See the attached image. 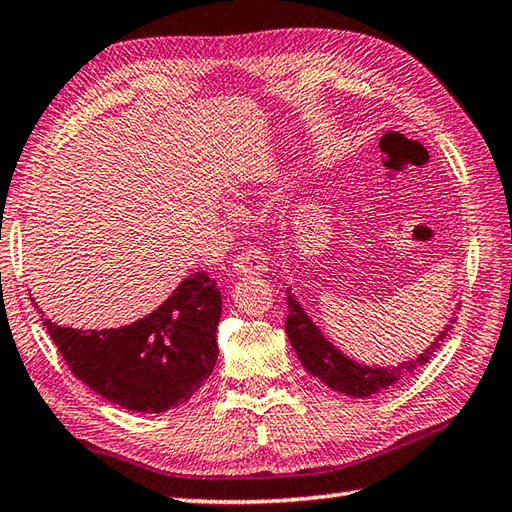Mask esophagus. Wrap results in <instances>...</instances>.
<instances>
[{"mask_svg": "<svg viewBox=\"0 0 512 512\" xmlns=\"http://www.w3.org/2000/svg\"><path fill=\"white\" fill-rule=\"evenodd\" d=\"M268 270L266 257L262 255V250L257 248H242L233 262V273L237 275H262Z\"/></svg>", "mask_w": 512, "mask_h": 512, "instance_id": "34e87169", "label": "esophagus"}]
</instances>
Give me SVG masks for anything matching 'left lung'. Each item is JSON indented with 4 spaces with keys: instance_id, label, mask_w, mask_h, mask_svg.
<instances>
[{
    "instance_id": "obj_1",
    "label": "left lung",
    "mask_w": 512,
    "mask_h": 512,
    "mask_svg": "<svg viewBox=\"0 0 512 512\" xmlns=\"http://www.w3.org/2000/svg\"><path fill=\"white\" fill-rule=\"evenodd\" d=\"M286 295V335L295 348L299 362H302V366L310 375L317 377L319 382H324L328 388L339 390V393H346L350 397H370L379 393V390H388V386L399 382L402 373H413L417 366H424L428 359L435 355L439 344H444L448 330L455 324V319H450V324L439 333L433 346L424 350L415 362L399 364L395 368H370L364 364H357L353 359L339 353V350L322 335V330L313 324V319L306 315V310L299 306L295 295L290 293V290H286Z\"/></svg>"
}]
</instances>
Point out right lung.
<instances>
[{"instance_id":"obj_1","label":"right lung","mask_w":512,"mask_h":512,"mask_svg":"<svg viewBox=\"0 0 512 512\" xmlns=\"http://www.w3.org/2000/svg\"><path fill=\"white\" fill-rule=\"evenodd\" d=\"M219 317L222 293L199 270L135 324L79 330L44 319V326L90 390L133 413H164L188 402L213 373Z\"/></svg>"}]
</instances>
